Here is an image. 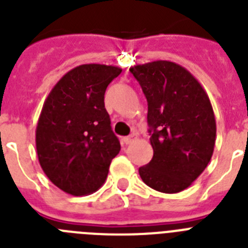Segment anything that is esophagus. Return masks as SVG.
<instances>
[{"mask_svg": "<svg viewBox=\"0 0 248 248\" xmlns=\"http://www.w3.org/2000/svg\"><path fill=\"white\" fill-rule=\"evenodd\" d=\"M137 139H138V135L135 134V133H133V134H130L129 137L123 138V141H124V144H131L133 141H135Z\"/></svg>", "mask_w": 248, "mask_h": 248, "instance_id": "obj_1", "label": "esophagus"}]
</instances>
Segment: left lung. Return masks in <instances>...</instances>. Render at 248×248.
<instances>
[{
    "label": "left lung",
    "mask_w": 248,
    "mask_h": 248,
    "mask_svg": "<svg viewBox=\"0 0 248 248\" xmlns=\"http://www.w3.org/2000/svg\"><path fill=\"white\" fill-rule=\"evenodd\" d=\"M130 72L148 100L153 159L139 168L151 189L176 194L187 189L211 160L216 120L199 80L169 61L138 64Z\"/></svg>",
    "instance_id": "left-lung-1"
}]
</instances>
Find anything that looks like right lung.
I'll list each match as a JSON object with an SVG mask.
<instances>
[{"label": "right lung", "instance_id": "add662e5", "mask_svg": "<svg viewBox=\"0 0 248 248\" xmlns=\"http://www.w3.org/2000/svg\"><path fill=\"white\" fill-rule=\"evenodd\" d=\"M119 67L82 64L57 82L36 128L41 168L57 187L73 196L93 194L104 184L120 143L104 107Z\"/></svg>", "mask_w": 248, "mask_h": 248}]
</instances>
